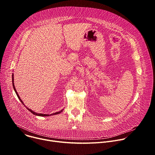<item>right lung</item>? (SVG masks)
<instances>
[{
    "label": "right lung",
    "instance_id": "right-lung-1",
    "mask_svg": "<svg viewBox=\"0 0 155 155\" xmlns=\"http://www.w3.org/2000/svg\"><path fill=\"white\" fill-rule=\"evenodd\" d=\"M13 80H14V78H13V75H12V82H13V88H14V90H15V93H16V95H17V96H18V97L19 98V101H21V103H23V104L25 105V104H23V101H21V99H20V97H19V95H18V93H17V91H16V89H15V85H14V83H13ZM26 107V108L29 110V111H30L32 114H33L34 115H38V116H41V117H48V116H50V115H56V114H60L61 112H62V110H61V111H59V112H56V113H54V114H51V115H49V114H37V113H36V112H34V111H32V110H31V109H29V108H28L27 107Z\"/></svg>",
    "mask_w": 155,
    "mask_h": 155
}]
</instances>
